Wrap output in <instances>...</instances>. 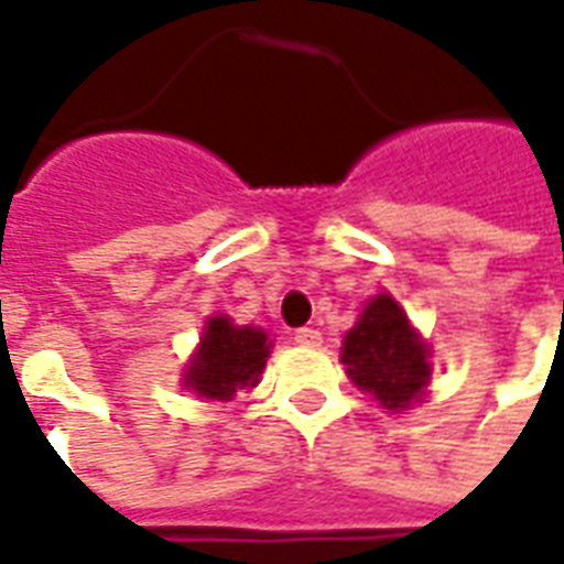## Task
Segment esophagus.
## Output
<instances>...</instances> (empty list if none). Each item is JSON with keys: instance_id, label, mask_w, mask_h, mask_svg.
Segmentation results:
<instances>
[{"instance_id": "34e87169", "label": "esophagus", "mask_w": 564, "mask_h": 564, "mask_svg": "<svg viewBox=\"0 0 564 564\" xmlns=\"http://www.w3.org/2000/svg\"><path fill=\"white\" fill-rule=\"evenodd\" d=\"M319 341H323V335L317 329H311V326L295 329V344H302V347H319Z\"/></svg>"}]
</instances>
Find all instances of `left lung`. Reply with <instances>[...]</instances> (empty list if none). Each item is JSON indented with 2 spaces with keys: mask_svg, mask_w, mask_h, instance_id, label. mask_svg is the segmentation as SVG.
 <instances>
[{
  "mask_svg": "<svg viewBox=\"0 0 564 564\" xmlns=\"http://www.w3.org/2000/svg\"><path fill=\"white\" fill-rule=\"evenodd\" d=\"M341 362L356 387L371 392L390 411H404L420 399L432 375L425 344L390 295L368 302L359 323L344 338Z\"/></svg>",
  "mask_w": 564,
  "mask_h": 564,
  "instance_id": "1",
  "label": "left lung"
}]
</instances>
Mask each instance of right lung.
Here are the masks:
<instances>
[{"label":"right lung","mask_w":564,"mask_h":564,"mask_svg":"<svg viewBox=\"0 0 564 564\" xmlns=\"http://www.w3.org/2000/svg\"><path fill=\"white\" fill-rule=\"evenodd\" d=\"M269 338L253 326H232L226 317H214L205 329L196 359L186 368V387L205 399L229 402L235 392L257 387L269 359Z\"/></svg>","instance_id":"add662e5"}]
</instances>
